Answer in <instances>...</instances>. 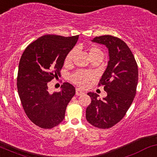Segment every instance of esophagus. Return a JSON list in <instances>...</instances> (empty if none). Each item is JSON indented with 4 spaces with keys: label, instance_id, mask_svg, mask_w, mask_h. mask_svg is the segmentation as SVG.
I'll return each instance as SVG.
<instances>
[{
    "label": "esophagus",
    "instance_id": "1",
    "mask_svg": "<svg viewBox=\"0 0 157 157\" xmlns=\"http://www.w3.org/2000/svg\"><path fill=\"white\" fill-rule=\"evenodd\" d=\"M85 94V92H84V91H82V89H76V94L78 96L80 95H82V94Z\"/></svg>",
    "mask_w": 157,
    "mask_h": 157
}]
</instances>
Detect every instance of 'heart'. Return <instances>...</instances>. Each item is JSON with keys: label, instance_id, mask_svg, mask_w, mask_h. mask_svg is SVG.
<instances>
[{"label": "heart", "instance_id": "b5f03b06", "mask_svg": "<svg viewBox=\"0 0 157 157\" xmlns=\"http://www.w3.org/2000/svg\"><path fill=\"white\" fill-rule=\"evenodd\" d=\"M89 54L90 58L98 56V55L103 56V53L101 50L96 45H92L89 47ZM74 55H75V50H71L68 53L65 59V64H70L71 63L72 60H73ZM92 77V76L89 72L84 71H77L71 75V80L72 82H75L79 86L85 87L89 84Z\"/></svg>", "mask_w": 157, "mask_h": 157}]
</instances>
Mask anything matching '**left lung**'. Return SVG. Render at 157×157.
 <instances>
[{
	"mask_svg": "<svg viewBox=\"0 0 157 157\" xmlns=\"http://www.w3.org/2000/svg\"><path fill=\"white\" fill-rule=\"evenodd\" d=\"M92 42L104 44L109 60L98 86H104L106 98L89 92L91 104L86 110L89 124L101 129L113 127L124 118L133 101L139 78L138 65L132 51L124 41L113 36L94 38Z\"/></svg>",
	"mask_w": 157,
	"mask_h": 157,
	"instance_id": "obj_1",
	"label": "left lung"
}]
</instances>
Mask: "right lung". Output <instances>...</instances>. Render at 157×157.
<instances>
[{
  "label": "right lung",
  "mask_w": 157,
  "mask_h": 157,
  "mask_svg": "<svg viewBox=\"0 0 157 157\" xmlns=\"http://www.w3.org/2000/svg\"><path fill=\"white\" fill-rule=\"evenodd\" d=\"M78 37L42 36L22 53L17 77L18 95L27 116L41 128L51 129L61 123L67 105L75 94V88L68 82L53 94L48 92V86L59 76L65 56Z\"/></svg>",
  "instance_id": "1"
}]
</instances>
